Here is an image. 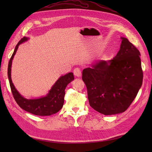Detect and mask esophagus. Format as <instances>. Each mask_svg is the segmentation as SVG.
<instances>
[{"instance_id":"1","label":"esophagus","mask_w":152,"mask_h":152,"mask_svg":"<svg viewBox=\"0 0 152 152\" xmlns=\"http://www.w3.org/2000/svg\"><path fill=\"white\" fill-rule=\"evenodd\" d=\"M73 73H74L75 76L80 77L81 76V71L80 70V68H75L73 70Z\"/></svg>"}]
</instances>
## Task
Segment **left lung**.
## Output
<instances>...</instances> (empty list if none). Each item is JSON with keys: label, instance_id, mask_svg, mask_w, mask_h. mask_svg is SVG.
I'll use <instances>...</instances> for the list:
<instances>
[{"label": "left lung", "instance_id": "8db88e82", "mask_svg": "<svg viewBox=\"0 0 152 152\" xmlns=\"http://www.w3.org/2000/svg\"><path fill=\"white\" fill-rule=\"evenodd\" d=\"M121 39L112 59L99 61L82 71L90 106L105 115L125 112L142 86L140 53L127 39Z\"/></svg>", "mask_w": 152, "mask_h": 152}]
</instances>
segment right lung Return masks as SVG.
I'll use <instances>...</instances> for the list:
<instances>
[{
    "mask_svg": "<svg viewBox=\"0 0 152 152\" xmlns=\"http://www.w3.org/2000/svg\"><path fill=\"white\" fill-rule=\"evenodd\" d=\"M28 40V37H24L18 43L14 50L8 65L7 75L13 97L18 104L25 111L35 115L49 116L57 113L60 110L64 104V97L65 94V88L67 85L74 80L72 72L60 77L55 82L45 96L37 99H26L21 96L14 86L11 80L12 61L17 51L20 44Z\"/></svg>",
    "mask_w": 152,
    "mask_h": 152,
    "instance_id": "right-lung-1",
    "label": "right lung"
}]
</instances>
